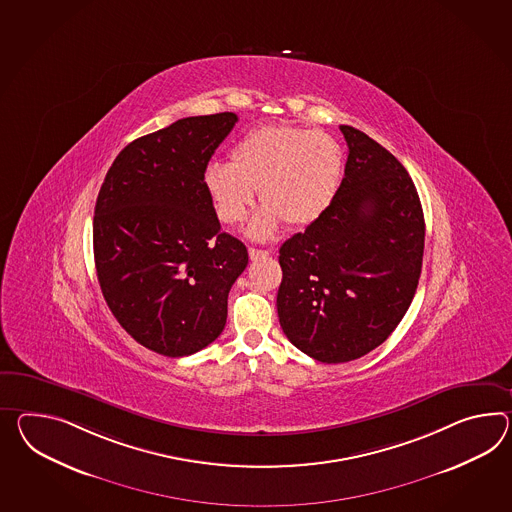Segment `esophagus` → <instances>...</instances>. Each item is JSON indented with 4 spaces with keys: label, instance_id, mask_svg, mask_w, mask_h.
Instances as JSON below:
<instances>
[{
    "label": "esophagus",
    "instance_id": "34e87169",
    "mask_svg": "<svg viewBox=\"0 0 512 512\" xmlns=\"http://www.w3.org/2000/svg\"><path fill=\"white\" fill-rule=\"evenodd\" d=\"M248 253H250V259L251 261H259V259H266L272 251L268 250H257V248H250L248 250Z\"/></svg>",
    "mask_w": 512,
    "mask_h": 512
}]
</instances>
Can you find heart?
I'll list each match as a JSON object with an SVG mask.
<instances>
[{"label":"heart","instance_id":"obj_1","mask_svg":"<svg viewBox=\"0 0 512 512\" xmlns=\"http://www.w3.org/2000/svg\"><path fill=\"white\" fill-rule=\"evenodd\" d=\"M340 175L342 150L335 138L298 125H264L238 140L231 164H207L203 185L227 225L248 216L259 188L264 207L246 231L255 240H268L281 222L303 227L318 220L337 194Z\"/></svg>","mask_w":512,"mask_h":512}]
</instances>
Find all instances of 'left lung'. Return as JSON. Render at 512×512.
Listing matches in <instances>:
<instances>
[{
  "mask_svg": "<svg viewBox=\"0 0 512 512\" xmlns=\"http://www.w3.org/2000/svg\"><path fill=\"white\" fill-rule=\"evenodd\" d=\"M344 179L331 205L279 250V324L314 361L337 364L381 346L411 305L425 222L403 164L351 125Z\"/></svg>",
  "mask_w": 512,
  "mask_h": 512,
  "instance_id": "8db88e82",
  "label": "left lung"
}]
</instances>
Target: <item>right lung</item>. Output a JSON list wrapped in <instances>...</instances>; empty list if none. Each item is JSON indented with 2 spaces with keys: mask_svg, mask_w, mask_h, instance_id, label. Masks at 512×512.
<instances>
[{
  "mask_svg": "<svg viewBox=\"0 0 512 512\" xmlns=\"http://www.w3.org/2000/svg\"><path fill=\"white\" fill-rule=\"evenodd\" d=\"M237 114L190 116L118 153L94 209V261L103 298L131 337L187 357L224 331L227 296L248 266L203 185L205 166Z\"/></svg>",
  "mask_w": 512,
  "mask_h": 512,
  "instance_id": "add662e5",
  "label": "right lung"
}]
</instances>
